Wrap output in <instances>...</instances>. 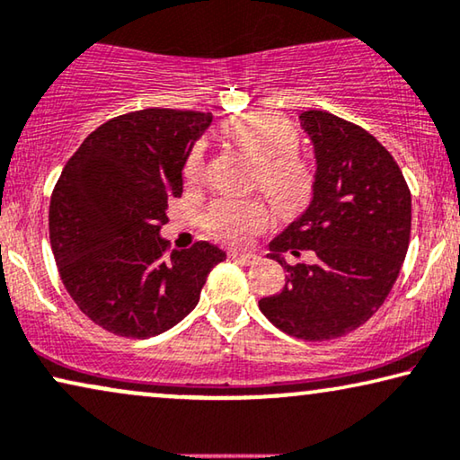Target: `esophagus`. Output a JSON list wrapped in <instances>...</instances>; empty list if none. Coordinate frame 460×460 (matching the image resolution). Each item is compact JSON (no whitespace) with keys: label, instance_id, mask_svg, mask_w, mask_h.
<instances>
[{"label":"esophagus","instance_id":"34e87169","mask_svg":"<svg viewBox=\"0 0 460 460\" xmlns=\"http://www.w3.org/2000/svg\"><path fill=\"white\" fill-rule=\"evenodd\" d=\"M229 258H231V261L242 262V264H254L256 262L254 254H242V252H231Z\"/></svg>","mask_w":460,"mask_h":460}]
</instances>
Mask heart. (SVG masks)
Wrapping results in <instances>:
<instances>
[{
  "label": "heart",
  "mask_w": 460,
  "mask_h": 460,
  "mask_svg": "<svg viewBox=\"0 0 460 460\" xmlns=\"http://www.w3.org/2000/svg\"><path fill=\"white\" fill-rule=\"evenodd\" d=\"M223 133L256 163L258 187L277 208L296 212L313 193V171L306 160L294 152L297 135L288 119L270 110H252L223 125ZM204 144L191 147L183 166L187 185L204 179ZM270 212L261 199L221 198L210 204L204 215V227L212 237L231 245H243L264 231Z\"/></svg>",
  "instance_id": "heart-1"
}]
</instances>
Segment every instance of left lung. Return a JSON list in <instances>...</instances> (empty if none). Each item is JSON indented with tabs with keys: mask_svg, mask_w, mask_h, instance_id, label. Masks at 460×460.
I'll list each match as a JSON object with an SVG mask.
<instances>
[{
	"mask_svg": "<svg viewBox=\"0 0 460 460\" xmlns=\"http://www.w3.org/2000/svg\"><path fill=\"white\" fill-rule=\"evenodd\" d=\"M314 147L308 208L269 243L288 269L286 288L258 302L288 335L325 341L354 332L377 313L398 279L411 239V191L392 154L365 128L325 110L300 114ZM315 254L288 265L283 251Z\"/></svg>",
	"mask_w": 460,
	"mask_h": 460,
	"instance_id": "left-lung-1",
	"label": "left lung"
}]
</instances>
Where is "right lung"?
Instances as JSON below:
<instances>
[{"label":"right lung","instance_id":"add662e5","mask_svg":"<svg viewBox=\"0 0 460 460\" xmlns=\"http://www.w3.org/2000/svg\"><path fill=\"white\" fill-rule=\"evenodd\" d=\"M210 122V112L171 108L116 116L87 135L58 179L49 202L58 270L81 313L110 333L144 340L177 325L225 261L208 242L168 254L160 237Z\"/></svg>","mask_w":460,"mask_h":460}]
</instances>
